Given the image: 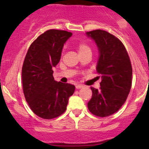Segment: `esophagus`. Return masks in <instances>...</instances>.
<instances>
[{"instance_id":"obj_1","label":"esophagus","mask_w":149,"mask_h":149,"mask_svg":"<svg viewBox=\"0 0 149 149\" xmlns=\"http://www.w3.org/2000/svg\"><path fill=\"white\" fill-rule=\"evenodd\" d=\"M76 89H81V88H83L84 87V86H83V85H81V84H78V85H76Z\"/></svg>"}]
</instances>
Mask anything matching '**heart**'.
<instances>
[{
  "instance_id": "1",
  "label": "heart",
  "mask_w": 149,
  "mask_h": 149,
  "mask_svg": "<svg viewBox=\"0 0 149 149\" xmlns=\"http://www.w3.org/2000/svg\"><path fill=\"white\" fill-rule=\"evenodd\" d=\"M77 49L79 54L81 55L86 54H92V48L86 42H80L77 45Z\"/></svg>"
}]
</instances>
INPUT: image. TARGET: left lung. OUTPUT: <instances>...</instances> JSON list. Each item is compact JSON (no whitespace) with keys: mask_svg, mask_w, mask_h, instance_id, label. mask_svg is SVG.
<instances>
[{"mask_svg":"<svg viewBox=\"0 0 149 149\" xmlns=\"http://www.w3.org/2000/svg\"><path fill=\"white\" fill-rule=\"evenodd\" d=\"M99 50L97 72L101 77L99 89L91 87L89 111L98 117L113 115L122 107L132 85V66L123 43L110 33L95 30L86 33Z\"/></svg>","mask_w":149,"mask_h":149,"instance_id":"1","label":"left lung"}]
</instances>
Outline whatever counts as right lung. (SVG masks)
<instances>
[{
  "mask_svg": "<svg viewBox=\"0 0 149 149\" xmlns=\"http://www.w3.org/2000/svg\"><path fill=\"white\" fill-rule=\"evenodd\" d=\"M72 35L65 30H47L30 45L24 60V95L31 110L42 119L62 115L75 89L72 84L56 82L52 70L60 62L63 45Z\"/></svg>",
  "mask_w": 149,
  "mask_h": 149,
  "instance_id": "add662e5",
  "label": "right lung"
}]
</instances>
